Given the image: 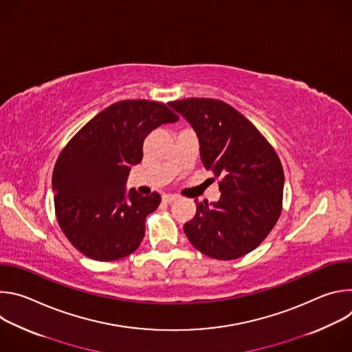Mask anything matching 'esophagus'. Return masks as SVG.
<instances>
[{
  "instance_id": "obj_1",
  "label": "esophagus",
  "mask_w": 352,
  "mask_h": 352,
  "mask_svg": "<svg viewBox=\"0 0 352 352\" xmlns=\"http://www.w3.org/2000/svg\"><path fill=\"white\" fill-rule=\"evenodd\" d=\"M177 199H178V196H175V195H163V202L164 204H173V202H175Z\"/></svg>"
}]
</instances>
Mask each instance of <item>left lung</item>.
Returning <instances> with one entry per match:
<instances>
[{
    "label": "left lung",
    "instance_id": "1",
    "mask_svg": "<svg viewBox=\"0 0 352 352\" xmlns=\"http://www.w3.org/2000/svg\"><path fill=\"white\" fill-rule=\"evenodd\" d=\"M168 106L199 139L200 159L220 178V199L196 204L184 231L200 252L219 261L258 248L276 226L283 205L284 171L272 144L230 104L214 98H184Z\"/></svg>",
    "mask_w": 352,
    "mask_h": 352
}]
</instances>
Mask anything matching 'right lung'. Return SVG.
<instances>
[{
    "mask_svg": "<svg viewBox=\"0 0 352 352\" xmlns=\"http://www.w3.org/2000/svg\"><path fill=\"white\" fill-rule=\"evenodd\" d=\"M178 120L163 103L124 100L98 113L64 147L53 171L56 214L85 256L111 262L138 249L144 220L162 197L126 190V179L142 162L146 136Z\"/></svg>",
    "mask_w": 352,
    "mask_h": 352,
    "instance_id": "right-lung-1",
    "label": "right lung"
}]
</instances>
